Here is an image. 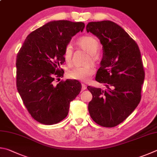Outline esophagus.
<instances>
[{"mask_svg":"<svg viewBox=\"0 0 157 157\" xmlns=\"http://www.w3.org/2000/svg\"><path fill=\"white\" fill-rule=\"evenodd\" d=\"M81 86H82V88H81L82 91H83V90H86V88H87V86H86V84L82 83V84H81Z\"/></svg>","mask_w":157,"mask_h":157,"instance_id":"esophagus-1","label":"esophagus"}]
</instances>
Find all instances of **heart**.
Returning a JSON list of instances; mask_svg holds the SVG:
<instances>
[{"label": "heart", "mask_w": 157, "mask_h": 157, "mask_svg": "<svg viewBox=\"0 0 157 157\" xmlns=\"http://www.w3.org/2000/svg\"><path fill=\"white\" fill-rule=\"evenodd\" d=\"M77 45L81 48L86 50L90 55L89 62L95 63L97 61L98 55L97 52L100 49L98 41L92 36H84L77 40ZM64 58L67 63H70L72 56V46L68 44L64 49ZM95 72L93 66L87 65L83 67H75L69 70L67 72L68 78L81 81H87Z\"/></svg>", "instance_id": "obj_1"}]
</instances>
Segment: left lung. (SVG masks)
I'll return each instance as SVG.
<instances>
[{"label":"left lung","instance_id":"obj_1","mask_svg":"<svg viewBox=\"0 0 157 157\" xmlns=\"http://www.w3.org/2000/svg\"><path fill=\"white\" fill-rule=\"evenodd\" d=\"M99 38L103 56L96 81L105 90L87 87L92 93L90 117L98 125L113 128L130 116L141 98L145 71L137 43L119 25L110 21L90 22L86 26Z\"/></svg>","mask_w":157,"mask_h":157}]
</instances>
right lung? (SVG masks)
<instances>
[{
  "label": "right lung",
  "instance_id": "add662e5",
  "mask_svg": "<svg viewBox=\"0 0 157 157\" xmlns=\"http://www.w3.org/2000/svg\"><path fill=\"white\" fill-rule=\"evenodd\" d=\"M84 27L82 22H49L30 33L18 52V92L32 117L42 124L53 125L64 119L70 102L81 92L78 81L55 82L64 74L60 65L65 61V46Z\"/></svg>",
  "mask_w": 157,
  "mask_h": 157
}]
</instances>
